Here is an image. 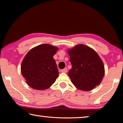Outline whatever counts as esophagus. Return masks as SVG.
I'll list each match as a JSON object with an SVG mask.
<instances>
[{
  "instance_id": "34e87169",
  "label": "esophagus",
  "mask_w": 123,
  "mask_h": 123,
  "mask_svg": "<svg viewBox=\"0 0 123 123\" xmlns=\"http://www.w3.org/2000/svg\"><path fill=\"white\" fill-rule=\"evenodd\" d=\"M61 72H62V73H67V68H64V69L61 70Z\"/></svg>"
}]
</instances>
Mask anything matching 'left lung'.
I'll return each instance as SVG.
<instances>
[{
  "label": "left lung",
  "mask_w": 123,
  "mask_h": 123,
  "mask_svg": "<svg viewBox=\"0 0 123 123\" xmlns=\"http://www.w3.org/2000/svg\"><path fill=\"white\" fill-rule=\"evenodd\" d=\"M72 66L68 75L77 88L91 91L99 85L105 74L103 62L94 50L79 44L68 50Z\"/></svg>",
  "instance_id": "1"
}]
</instances>
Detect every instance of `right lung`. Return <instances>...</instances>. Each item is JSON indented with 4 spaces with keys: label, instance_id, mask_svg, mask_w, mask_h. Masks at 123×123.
I'll return each instance as SVG.
<instances>
[{
    "label": "right lung",
    "instance_id": "1",
    "mask_svg": "<svg viewBox=\"0 0 123 123\" xmlns=\"http://www.w3.org/2000/svg\"><path fill=\"white\" fill-rule=\"evenodd\" d=\"M58 48L44 44L29 51L23 60L21 73L29 86L37 90L48 88L59 76L53 58Z\"/></svg>",
    "mask_w": 123,
    "mask_h": 123
}]
</instances>
